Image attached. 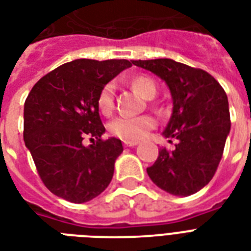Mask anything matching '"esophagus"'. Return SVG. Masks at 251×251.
I'll use <instances>...</instances> for the list:
<instances>
[{
	"label": "esophagus",
	"mask_w": 251,
	"mask_h": 251,
	"mask_svg": "<svg viewBox=\"0 0 251 251\" xmlns=\"http://www.w3.org/2000/svg\"><path fill=\"white\" fill-rule=\"evenodd\" d=\"M137 144V141H124V147H136Z\"/></svg>",
	"instance_id": "34e87169"
}]
</instances>
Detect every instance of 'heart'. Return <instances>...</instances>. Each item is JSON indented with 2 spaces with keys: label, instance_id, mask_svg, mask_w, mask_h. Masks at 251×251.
Here are the masks:
<instances>
[{
  "label": "heart",
  "instance_id": "heart-1",
  "mask_svg": "<svg viewBox=\"0 0 251 251\" xmlns=\"http://www.w3.org/2000/svg\"><path fill=\"white\" fill-rule=\"evenodd\" d=\"M131 86L143 98L153 99L157 94V83L147 75H137L131 79ZM115 99V86L114 83H107L99 91L97 104L99 111L103 115H110L114 110ZM156 126V120L149 115L127 118L120 116L108 124V131L112 136L123 141H139Z\"/></svg>",
  "mask_w": 251,
  "mask_h": 251
}]
</instances>
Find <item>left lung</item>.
Masks as SVG:
<instances>
[{
	"mask_svg": "<svg viewBox=\"0 0 251 251\" xmlns=\"http://www.w3.org/2000/svg\"><path fill=\"white\" fill-rule=\"evenodd\" d=\"M133 65L168 85L173 114L162 135L178 140L172 152L161 148L148 176L172 195H192L212 179L224 152L230 131L228 97L207 72L172 59L136 60Z\"/></svg>",
	"mask_w": 251,
	"mask_h": 251,
	"instance_id": "obj_1",
	"label": "left lung"
}]
</instances>
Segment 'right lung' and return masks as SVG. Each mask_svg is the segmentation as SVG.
<instances>
[{"label":"right lung","instance_id":"obj_1","mask_svg":"<svg viewBox=\"0 0 251 251\" xmlns=\"http://www.w3.org/2000/svg\"><path fill=\"white\" fill-rule=\"evenodd\" d=\"M133 60L78 59L63 64L31 89L23 111V139L46 187L72 203L103 192L123 152L104 129L97 104L99 91ZM95 137L89 147L82 140ZM94 140V139H91Z\"/></svg>","mask_w":251,"mask_h":251}]
</instances>
